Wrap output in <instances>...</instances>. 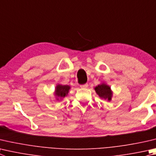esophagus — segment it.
I'll list each match as a JSON object with an SVG mask.
<instances>
[{
    "label": "esophagus",
    "mask_w": 156,
    "mask_h": 156,
    "mask_svg": "<svg viewBox=\"0 0 156 156\" xmlns=\"http://www.w3.org/2000/svg\"><path fill=\"white\" fill-rule=\"evenodd\" d=\"M80 87L81 88H83V89H86V88L88 87V84H80Z\"/></svg>",
    "instance_id": "obj_1"
}]
</instances>
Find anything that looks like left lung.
<instances>
[{"label": "left lung", "mask_w": 156, "mask_h": 156, "mask_svg": "<svg viewBox=\"0 0 156 156\" xmlns=\"http://www.w3.org/2000/svg\"><path fill=\"white\" fill-rule=\"evenodd\" d=\"M94 90L101 99H104L108 101H111L113 92L108 84L105 83H101L94 87Z\"/></svg>", "instance_id": "1"}]
</instances>
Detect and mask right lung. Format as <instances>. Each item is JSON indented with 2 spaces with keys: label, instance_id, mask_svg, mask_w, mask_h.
<instances>
[{
  "label": "right lung",
  "instance_id": "obj_1",
  "mask_svg": "<svg viewBox=\"0 0 156 156\" xmlns=\"http://www.w3.org/2000/svg\"><path fill=\"white\" fill-rule=\"evenodd\" d=\"M71 87L69 85H63L61 84H57L56 85L54 91V95L56 101H61L64 98L67 96L69 92Z\"/></svg>",
  "mask_w": 156,
  "mask_h": 156
}]
</instances>
